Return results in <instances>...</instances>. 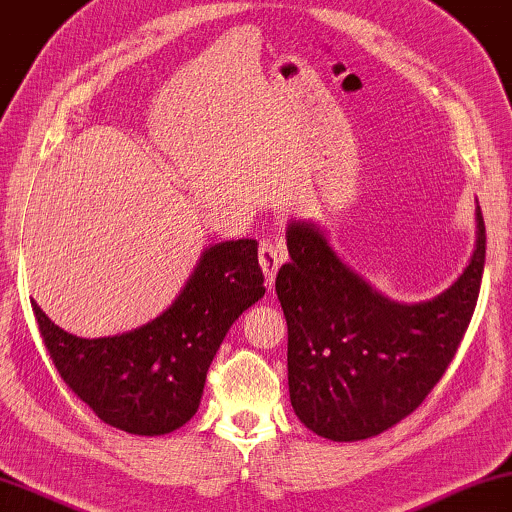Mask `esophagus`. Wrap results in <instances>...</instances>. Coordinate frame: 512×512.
Instances as JSON below:
<instances>
[{
	"instance_id": "34e87169",
	"label": "esophagus",
	"mask_w": 512,
	"mask_h": 512,
	"mask_svg": "<svg viewBox=\"0 0 512 512\" xmlns=\"http://www.w3.org/2000/svg\"><path fill=\"white\" fill-rule=\"evenodd\" d=\"M283 250L273 246V243H262L259 246V266H262L264 276H266V285L273 287V283H276V273L280 269V264H283Z\"/></svg>"
}]
</instances>
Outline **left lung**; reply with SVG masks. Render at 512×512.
Here are the masks:
<instances>
[{
    "label": "left lung",
    "mask_w": 512,
    "mask_h": 512,
    "mask_svg": "<svg viewBox=\"0 0 512 512\" xmlns=\"http://www.w3.org/2000/svg\"><path fill=\"white\" fill-rule=\"evenodd\" d=\"M276 294L287 320V385L308 429L338 443L378 436L413 413L443 378L469 327L485 269V222L455 283L403 304L378 292L329 246L318 225L292 220Z\"/></svg>",
    "instance_id": "1"
}]
</instances>
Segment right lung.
Wrapping results in <instances>:
<instances>
[{"label":"right lung","instance_id":"1","mask_svg":"<svg viewBox=\"0 0 512 512\" xmlns=\"http://www.w3.org/2000/svg\"><path fill=\"white\" fill-rule=\"evenodd\" d=\"M264 292L257 241L239 239L208 246L167 311L125 334L81 338L57 327L37 301L32 311L55 369L99 420L164 436L197 413L215 352Z\"/></svg>","mask_w":512,"mask_h":512}]
</instances>
